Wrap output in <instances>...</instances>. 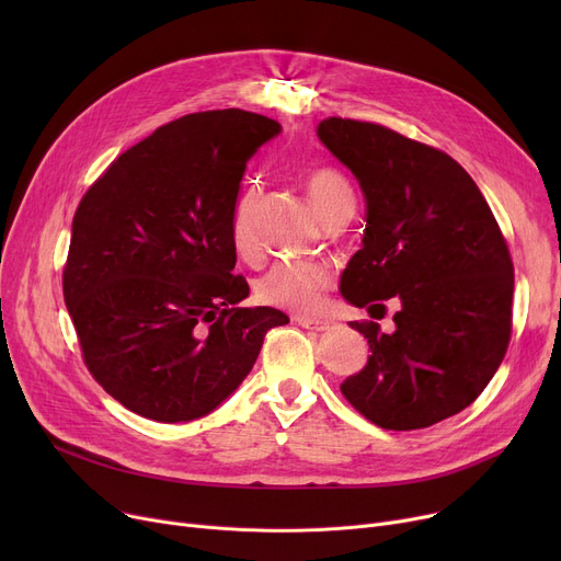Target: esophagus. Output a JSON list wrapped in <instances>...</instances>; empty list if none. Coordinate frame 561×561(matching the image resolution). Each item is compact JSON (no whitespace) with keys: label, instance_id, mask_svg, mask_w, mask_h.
<instances>
[{"label":"esophagus","instance_id":"esophagus-1","mask_svg":"<svg viewBox=\"0 0 561 561\" xmlns=\"http://www.w3.org/2000/svg\"><path fill=\"white\" fill-rule=\"evenodd\" d=\"M296 322H298L300 328H305V330H316V332H322V330L330 328V322L318 320V318H309V316H298Z\"/></svg>","mask_w":561,"mask_h":561}]
</instances>
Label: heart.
Instances as JSON below:
<instances>
[{"label":"heart","mask_w":561,"mask_h":561,"mask_svg":"<svg viewBox=\"0 0 561 561\" xmlns=\"http://www.w3.org/2000/svg\"><path fill=\"white\" fill-rule=\"evenodd\" d=\"M307 191L318 209V214L330 220L345 204L355 202L350 184L336 170L320 168L313 170L307 180ZM261 188L248 186L236 204L231 220V239L241 254H252L254 250V227L252 216L256 209ZM332 284V275L322 263L313 261H277L273 268L256 282V298L271 307L290 311H313L325 290Z\"/></svg>","instance_id":"obj_1"}]
</instances>
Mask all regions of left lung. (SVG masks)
Returning a JSON list of instances; mask_svg holds the SVG:
<instances>
[{
    "mask_svg": "<svg viewBox=\"0 0 561 561\" xmlns=\"http://www.w3.org/2000/svg\"><path fill=\"white\" fill-rule=\"evenodd\" d=\"M316 134L366 199L362 250L341 275V296L381 316L377 300L400 305L391 334L377 322H350L368 339L370 357L341 393L385 430L446 421L476 402L510 345L514 265L503 231L446 152L341 117Z\"/></svg>",
    "mask_w": 561,
    "mask_h": 561,
    "instance_id": "obj_1",
    "label": "left lung"
}]
</instances>
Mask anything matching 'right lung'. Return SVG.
Masks as SVG:
<instances>
[{"mask_svg": "<svg viewBox=\"0 0 561 561\" xmlns=\"http://www.w3.org/2000/svg\"><path fill=\"white\" fill-rule=\"evenodd\" d=\"M282 131L241 111L159 127L88 188L72 220L64 298L83 362L134 414L186 423L225 402L265 332L288 316L236 307L231 220L248 161Z\"/></svg>", "mask_w": 561, "mask_h": 561, "instance_id": "right-lung-1", "label": "right lung"}]
</instances>
